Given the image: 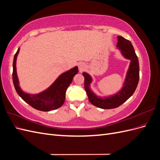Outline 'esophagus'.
Listing matches in <instances>:
<instances>
[{
	"label": "esophagus",
	"mask_w": 160,
	"mask_h": 160,
	"mask_svg": "<svg viewBox=\"0 0 160 160\" xmlns=\"http://www.w3.org/2000/svg\"><path fill=\"white\" fill-rule=\"evenodd\" d=\"M78 67H79V70L80 72H82L83 71H84L85 69V65L84 63H83V62H80Z\"/></svg>",
	"instance_id": "34e87169"
}]
</instances>
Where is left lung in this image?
<instances>
[{
  "instance_id": "obj_1",
  "label": "left lung",
  "mask_w": 160,
  "mask_h": 160,
  "mask_svg": "<svg viewBox=\"0 0 160 160\" xmlns=\"http://www.w3.org/2000/svg\"><path fill=\"white\" fill-rule=\"evenodd\" d=\"M117 47L122 55L131 61L122 89L117 93L105 98L97 96L90 89L91 77L83 72L85 77L84 88L91 103L101 109H113L119 107L132 96L137 88L139 79V67L138 57L131 42L122 36L118 37Z\"/></svg>"
}]
</instances>
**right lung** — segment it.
Returning <instances> with one entry per match:
<instances>
[{"instance_id": "add662e5", "label": "right lung", "mask_w": 160, "mask_h": 160, "mask_svg": "<svg viewBox=\"0 0 160 160\" xmlns=\"http://www.w3.org/2000/svg\"><path fill=\"white\" fill-rule=\"evenodd\" d=\"M20 49H18L14 56L12 81L14 88L21 98L31 107L42 111H49L59 108L65 102V93L71 83L73 77L78 72V67L67 71L61 74L49 88L36 95H31L23 92L20 87L17 74V57Z\"/></svg>"}]
</instances>
